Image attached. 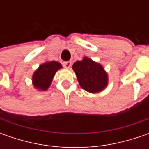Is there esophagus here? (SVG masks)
<instances>
[{
  "mask_svg": "<svg viewBox=\"0 0 149 149\" xmlns=\"http://www.w3.org/2000/svg\"><path fill=\"white\" fill-rule=\"evenodd\" d=\"M71 65L72 63L70 61H65V62L63 63V65H64V67H65V69H70V68L71 67Z\"/></svg>",
  "mask_w": 149,
  "mask_h": 149,
  "instance_id": "obj_1",
  "label": "esophagus"
}]
</instances>
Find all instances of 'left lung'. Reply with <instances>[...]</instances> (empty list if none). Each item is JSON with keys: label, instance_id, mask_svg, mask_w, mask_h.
Masks as SVG:
<instances>
[{"label": "left lung", "instance_id": "left-lung-1", "mask_svg": "<svg viewBox=\"0 0 149 149\" xmlns=\"http://www.w3.org/2000/svg\"><path fill=\"white\" fill-rule=\"evenodd\" d=\"M81 88L89 93H100L108 85V74L104 67L88 57L72 66Z\"/></svg>", "mask_w": 149, "mask_h": 149}]
</instances>
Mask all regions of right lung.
I'll return each mask as SVG.
<instances>
[{
	"label": "right lung",
	"instance_id": "add662e5",
	"mask_svg": "<svg viewBox=\"0 0 149 149\" xmlns=\"http://www.w3.org/2000/svg\"><path fill=\"white\" fill-rule=\"evenodd\" d=\"M62 68L57 61H47L39 66L32 75V84L35 89L46 91L49 89L55 73Z\"/></svg>",
	"mask_w": 149,
	"mask_h": 149
}]
</instances>
